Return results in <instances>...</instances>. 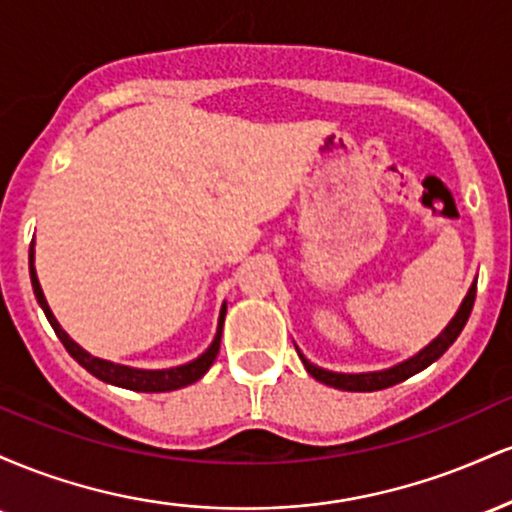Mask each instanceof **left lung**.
Segmentation results:
<instances>
[{
    "mask_svg": "<svg viewBox=\"0 0 512 512\" xmlns=\"http://www.w3.org/2000/svg\"><path fill=\"white\" fill-rule=\"evenodd\" d=\"M474 298H477V281H474V284L469 286V293H467V296H464L460 310H457L455 317H452L450 325L445 327V330L440 332L438 337L426 346V349H421L419 354L411 356L409 361L397 363V366H392V368H387V370H375V373H332V370L317 368L315 363H310L308 358L301 354V351H298V356H301L305 370H308V373L313 375L315 380H320V383H325V385H330V387H337V390H346V392L385 390V387H392V385L402 383V380L411 378V375L421 373V370L431 366L433 361H438V358L450 349L452 342H455V339L460 337V332L464 330V325H467L469 315H472Z\"/></svg>",
    "mask_w": 512,
    "mask_h": 512,
    "instance_id": "1",
    "label": "left lung"
}]
</instances>
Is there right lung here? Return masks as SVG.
Segmentation results:
<instances>
[{
	"instance_id": "obj_1",
	"label": "right lung",
	"mask_w": 512,
	"mask_h": 512,
	"mask_svg": "<svg viewBox=\"0 0 512 512\" xmlns=\"http://www.w3.org/2000/svg\"><path fill=\"white\" fill-rule=\"evenodd\" d=\"M28 267H31V284H33V293L38 298L40 308H43L45 317L55 330L60 342L64 344V349L69 351V356L74 358L79 366H84L88 373L96 375L98 380L103 383L117 385V387H125V390H134V392H170V390H180V387L197 383L204 373L211 368V363L216 361V354H219V346H221V330H223V317H226V303H223L221 315H219V327H216V337L214 342L202 356L195 358V361L185 363V366H175V368H166V370H142V368H129V366H120V363H110L103 361V358L91 356L88 351L81 349L79 344L69 337L67 332L62 330L57 317L52 315L48 301H45L43 289H40V281L35 276V267H33V248L28 252Z\"/></svg>"
}]
</instances>
